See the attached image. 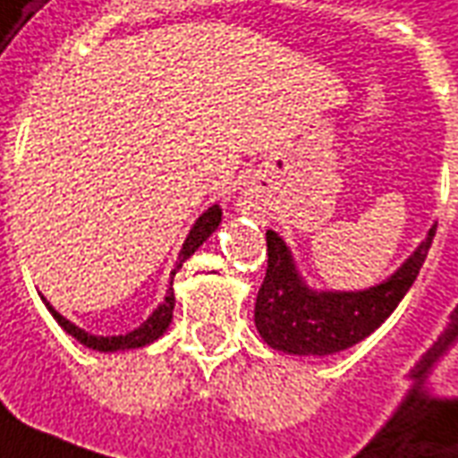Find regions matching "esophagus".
I'll list each match as a JSON object with an SVG mask.
<instances>
[{"label": "esophagus", "mask_w": 458, "mask_h": 458, "mask_svg": "<svg viewBox=\"0 0 458 458\" xmlns=\"http://www.w3.org/2000/svg\"><path fill=\"white\" fill-rule=\"evenodd\" d=\"M259 204H261V202H251V207H259ZM259 209H261V207H259Z\"/></svg>", "instance_id": "esophagus-1"}]
</instances>
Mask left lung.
I'll list each match as a JSON object with an SVG mask.
<instances>
[{"label": "left lung", "mask_w": 458, "mask_h": 458, "mask_svg": "<svg viewBox=\"0 0 458 458\" xmlns=\"http://www.w3.org/2000/svg\"><path fill=\"white\" fill-rule=\"evenodd\" d=\"M437 224H431L404 264L365 291H316L303 281L288 244L266 232L268 268L259 296L254 323L266 345L286 355H335L375 333L394 308L400 306L429 254Z\"/></svg>", "instance_id": "1"}]
</instances>
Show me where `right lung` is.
Returning <instances> with one entry per match:
<instances>
[{
  "mask_svg": "<svg viewBox=\"0 0 458 458\" xmlns=\"http://www.w3.org/2000/svg\"><path fill=\"white\" fill-rule=\"evenodd\" d=\"M222 224V207L219 204H212L207 212L199 214V219L194 222V226L190 229V234L184 239L182 249H180V256H177V264L172 268V278L174 274L182 268V264L190 259V256L199 249V246L209 239V236L216 232V226ZM172 278H170V291H167V296L162 301L160 306L155 308L150 313V318L140 323V326L131 330V333H125V335H93V333H86L83 327H79L76 323H71L68 318H64L58 313L56 308L48 303L47 298L41 296V301L47 303L48 313L54 316L58 326L66 330L71 338H76L81 345H86L90 350H98V352H123V350H138L145 348V345H150L155 340L160 338L162 333L170 327L172 323V310H174V288H172Z\"/></svg>",
  "mask_w": 458,
  "mask_h": 458,
  "instance_id": "right-lung-1",
  "label": "right lung"
}]
</instances>
